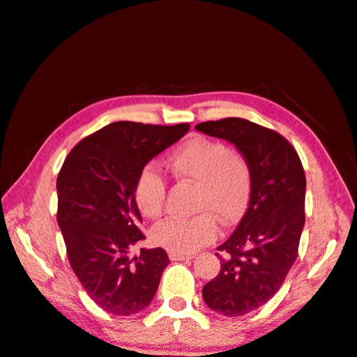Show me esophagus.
Masks as SVG:
<instances>
[{"label":"esophagus","instance_id":"34e87169","mask_svg":"<svg viewBox=\"0 0 357 357\" xmlns=\"http://www.w3.org/2000/svg\"><path fill=\"white\" fill-rule=\"evenodd\" d=\"M169 258L172 261H188L192 258V255H188V253H178V252H169Z\"/></svg>","mask_w":357,"mask_h":357}]
</instances>
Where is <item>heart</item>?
Returning <instances> with one entry per match:
<instances>
[{
	"instance_id": "1",
	"label": "heart",
	"mask_w": 357,
	"mask_h": 357,
	"mask_svg": "<svg viewBox=\"0 0 357 357\" xmlns=\"http://www.w3.org/2000/svg\"><path fill=\"white\" fill-rule=\"evenodd\" d=\"M167 169L178 180L196 183L192 218H171L153 228L158 245L171 252L192 253L218 236L216 218L224 224L244 213L252 191V167L241 152L220 141L190 138L166 160ZM133 200L143 216L157 219L166 204V181L153 167H144L133 185Z\"/></svg>"
}]
</instances>
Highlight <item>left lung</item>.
Instances as JSON below:
<instances>
[{"label":"left lung","mask_w":357,"mask_h":357,"mask_svg":"<svg viewBox=\"0 0 357 357\" xmlns=\"http://www.w3.org/2000/svg\"><path fill=\"white\" fill-rule=\"evenodd\" d=\"M196 129L230 141L252 167L247 211L231 236L218 247L219 275L202 291L213 311L239 317L267 303L297 259L305 227L303 165L284 137L252 121H206Z\"/></svg>","instance_id":"left-lung-1"}]
</instances>
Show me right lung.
Segmentation results:
<instances>
[{"instance_id":"obj_1","label":"right lung","mask_w":357,"mask_h":357,"mask_svg":"<svg viewBox=\"0 0 357 357\" xmlns=\"http://www.w3.org/2000/svg\"><path fill=\"white\" fill-rule=\"evenodd\" d=\"M190 130V124L118 121L73 147L57 177V224L79 283L115 315L143 311L169 264L163 248L130 250L144 234L133 185L149 161Z\"/></svg>"}]
</instances>
